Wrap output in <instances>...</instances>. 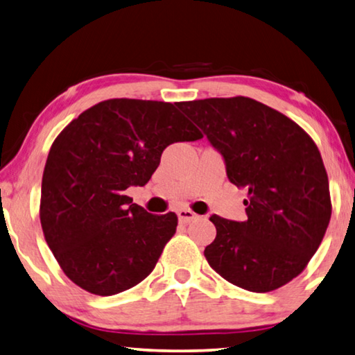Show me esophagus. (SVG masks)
<instances>
[{
	"label": "esophagus",
	"instance_id": "obj_1",
	"mask_svg": "<svg viewBox=\"0 0 355 355\" xmlns=\"http://www.w3.org/2000/svg\"><path fill=\"white\" fill-rule=\"evenodd\" d=\"M178 218H179V223H190V221H193V220H196V214L195 212H191L190 209H179L178 210Z\"/></svg>",
	"mask_w": 355,
	"mask_h": 355
}]
</instances>
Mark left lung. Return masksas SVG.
I'll return each mask as SVG.
<instances>
[{
	"instance_id": "1",
	"label": "left lung",
	"mask_w": 355,
	"mask_h": 355,
	"mask_svg": "<svg viewBox=\"0 0 355 355\" xmlns=\"http://www.w3.org/2000/svg\"><path fill=\"white\" fill-rule=\"evenodd\" d=\"M226 164L229 181L248 191L245 221L210 216L209 265L227 282L266 293L301 275L331 220L321 154L302 128L246 96L178 103Z\"/></svg>"
}]
</instances>
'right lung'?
<instances>
[{
    "label": "right lung",
    "instance_id": "obj_1",
    "mask_svg": "<svg viewBox=\"0 0 355 355\" xmlns=\"http://www.w3.org/2000/svg\"><path fill=\"white\" fill-rule=\"evenodd\" d=\"M202 134L174 104L116 98L83 112L49 149L40 223L67 277L98 296L132 288L154 270L176 214H148L124 190L143 187L164 149Z\"/></svg>",
    "mask_w": 355,
    "mask_h": 355
}]
</instances>
